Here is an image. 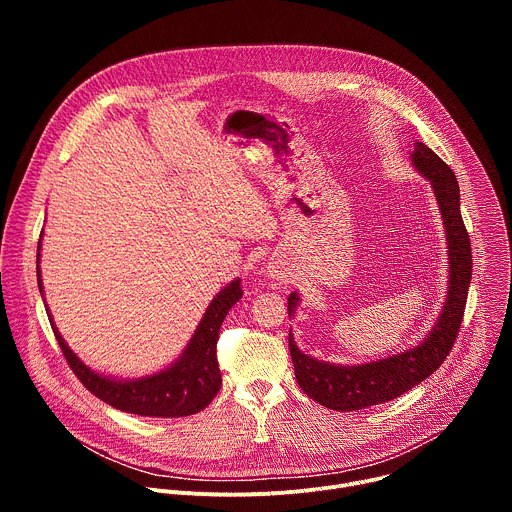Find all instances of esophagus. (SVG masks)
<instances>
[{
    "label": "esophagus",
    "mask_w": 512,
    "mask_h": 512,
    "mask_svg": "<svg viewBox=\"0 0 512 512\" xmlns=\"http://www.w3.org/2000/svg\"><path fill=\"white\" fill-rule=\"evenodd\" d=\"M267 277H269V279H273V281H277V283H283V281H287V277H289V269L285 267V263H283V261L273 259V261H269Z\"/></svg>",
    "instance_id": "34e87169"
}]
</instances>
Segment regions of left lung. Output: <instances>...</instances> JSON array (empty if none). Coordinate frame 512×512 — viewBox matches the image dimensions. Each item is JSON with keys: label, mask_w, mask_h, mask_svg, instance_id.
<instances>
[{"label": "left lung", "mask_w": 512, "mask_h": 512, "mask_svg": "<svg viewBox=\"0 0 512 512\" xmlns=\"http://www.w3.org/2000/svg\"><path fill=\"white\" fill-rule=\"evenodd\" d=\"M411 164L429 180L440 204L450 259L448 296L442 314L417 346L373 362L332 364L312 358L296 346L289 330V354L298 385L308 397L334 411L373 407L407 393L440 369L458 338L472 279V247L460 212V186L450 166L421 141L415 143ZM298 304L300 296L294 291L287 298L289 318L296 314Z\"/></svg>", "instance_id": "obj_1"}]
</instances>
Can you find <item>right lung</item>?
Listing matches in <instances>:
<instances>
[{"instance_id":"obj_1","label":"right lung","mask_w":512,"mask_h":512,"mask_svg":"<svg viewBox=\"0 0 512 512\" xmlns=\"http://www.w3.org/2000/svg\"><path fill=\"white\" fill-rule=\"evenodd\" d=\"M36 263H40V245ZM36 273L40 294H44L40 265H36ZM241 298V279H235L212 298L200 324L194 330V336L190 338L178 360H174L168 369L141 379H115L89 369L60 336L58 328L52 322L50 310H46V314L68 367L95 397L119 411L133 415L186 417L204 409L216 397L218 389H221L223 377L216 360L218 330H221V324L225 322L229 310Z\"/></svg>"}]
</instances>
